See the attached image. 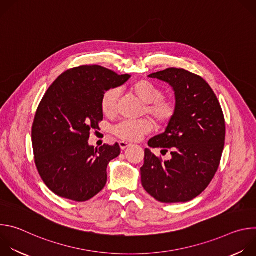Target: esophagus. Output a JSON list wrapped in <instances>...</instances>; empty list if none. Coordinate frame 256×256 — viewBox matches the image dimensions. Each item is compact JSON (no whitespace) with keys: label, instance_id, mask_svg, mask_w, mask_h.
<instances>
[{"label":"esophagus","instance_id":"34e87169","mask_svg":"<svg viewBox=\"0 0 256 256\" xmlns=\"http://www.w3.org/2000/svg\"><path fill=\"white\" fill-rule=\"evenodd\" d=\"M132 144H128V142H120V147L122 150H126V148L130 147Z\"/></svg>","mask_w":256,"mask_h":256}]
</instances>
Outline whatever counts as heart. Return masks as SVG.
Here are the masks:
<instances>
[{
	"label": "heart",
	"mask_w": 256,
	"mask_h": 256,
	"mask_svg": "<svg viewBox=\"0 0 256 256\" xmlns=\"http://www.w3.org/2000/svg\"><path fill=\"white\" fill-rule=\"evenodd\" d=\"M130 92L144 104L148 114L162 126L174 118L176 107L171 100L164 99L161 88L149 81H138L130 88ZM120 91L118 88L108 89L101 98V110L106 116H114L118 112ZM153 130V124L149 120L138 122H122L114 128L112 132L120 140L136 142Z\"/></svg>",
	"instance_id": "heart-1"
}]
</instances>
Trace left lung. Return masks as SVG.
<instances>
[{"label": "left lung", "instance_id": "8db88e82", "mask_svg": "<svg viewBox=\"0 0 256 256\" xmlns=\"http://www.w3.org/2000/svg\"><path fill=\"white\" fill-rule=\"evenodd\" d=\"M148 77L171 86L176 112L165 132L148 142L170 150L172 158L163 162L144 149L142 184L158 202H190L208 188L220 165L226 134L222 108L210 85L188 70L169 68Z\"/></svg>", "mask_w": 256, "mask_h": 256}]
</instances>
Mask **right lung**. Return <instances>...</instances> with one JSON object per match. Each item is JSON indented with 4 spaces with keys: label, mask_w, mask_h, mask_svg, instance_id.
I'll use <instances>...</instances> for the list:
<instances>
[{
    "label": "right lung",
    "mask_w": 256,
    "mask_h": 256,
    "mask_svg": "<svg viewBox=\"0 0 256 256\" xmlns=\"http://www.w3.org/2000/svg\"><path fill=\"white\" fill-rule=\"evenodd\" d=\"M130 78L100 66H81L62 72L48 89L31 136L35 165L56 196L86 202L105 186L107 165L120 154V144H104L98 149L88 140L103 120L104 92Z\"/></svg>",
    "instance_id": "1"
}]
</instances>
